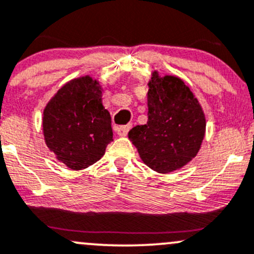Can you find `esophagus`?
<instances>
[{
    "instance_id": "esophagus-1",
    "label": "esophagus",
    "mask_w": 254,
    "mask_h": 254,
    "mask_svg": "<svg viewBox=\"0 0 254 254\" xmlns=\"http://www.w3.org/2000/svg\"><path fill=\"white\" fill-rule=\"evenodd\" d=\"M130 127H131V125H130V124L122 125V127H117V133H118L119 136H127V132H129Z\"/></svg>"
}]
</instances>
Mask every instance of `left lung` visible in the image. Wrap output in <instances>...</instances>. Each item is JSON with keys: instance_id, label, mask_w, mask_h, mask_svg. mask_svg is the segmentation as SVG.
Here are the masks:
<instances>
[{"instance_id": "left-lung-1", "label": "left lung", "mask_w": 254, "mask_h": 254, "mask_svg": "<svg viewBox=\"0 0 254 254\" xmlns=\"http://www.w3.org/2000/svg\"><path fill=\"white\" fill-rule=\"evenodd\" d=\"M148 85V122L133 127L129 138L147 166L169 174L197 154L205 136V116L180 78L153 72Z\"/></svg>"}]
</instances>
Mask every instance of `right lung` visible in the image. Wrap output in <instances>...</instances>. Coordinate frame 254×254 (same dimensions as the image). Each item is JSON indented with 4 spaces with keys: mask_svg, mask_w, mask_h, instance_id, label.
<instances>
[{
    "mask_svg": "<svg viewBox=\"0 0 254 254\" xmlns=\"http://www.w3.org/2000/svg\"><path fill=\"white\" fill-rule=\"evenodd\" d=\"M101 86L86 76L64 85L43 112L48 148L72 170L95 164L113 141L110 113L101 102Z\"/></svg>",
    "mask_w": 254,
    "mask_h": 254,
    "instance_id": "obj_1",
    "label": "right lung"
}]
</instances>
